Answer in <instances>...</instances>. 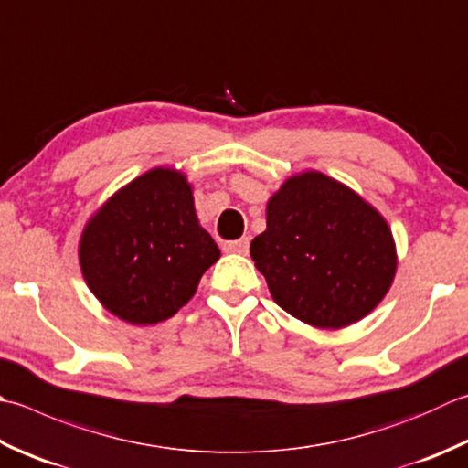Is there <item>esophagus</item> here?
I'll return each mask as SVG.
<instances>
[{
  "instance_id": "esophagus-1",
  "label": "esophagus",
  "mask_w": 468,
  "mask_h": 468,
  "mask_svg": "<svg viewBox=\"0 0 468 468\" xmlns=\"http://www.w3.org/2000/svg\"><path fill=\"white\" fill-rule=\"evenodd\" d=\"M225 250L231 251V253H241V255H245L247 250H250V237H241V239L227 241V243H225Z\"/></svg>"
}]
</instances>
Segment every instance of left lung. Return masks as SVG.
I'll return each mask as SVG.
<instances>
[{"instance_id": "obj_1", "label": "left lung", "mask_w": 468, "mask_h": 468, "mask_svg": "<svg viewBox=\"0 0 468 468\" xmlns=\"http://www.w3.org/2000/svg\"><path fill=\"white\" fill-rule=\"evenodd\" d=\"M250 251L276 304L318 328L367 316L396 273L383 217L320 172L290 178L270 198L268 229Z\"/></svg>"}]
</instances>
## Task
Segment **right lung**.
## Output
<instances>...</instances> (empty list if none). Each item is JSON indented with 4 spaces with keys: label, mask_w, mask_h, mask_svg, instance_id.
<instances>
[{
    "label": "right lung",
    "mask_w": 468,
    "mask_h": 468,
    "mask_svg": "<svg viewBox=\"0 0 468 468\" xmlns=\"http://www.w3.org/2000/svg\"><path fill=\"white\" fill-rule=\"evenodd\" d=\"M221 251L198 225L186 178L155 168L122 188L80 239L89 288L115 316L155 324L195 294Z\"/></svg>",
    "instance_id": "add662e5"
}]
</instances>
